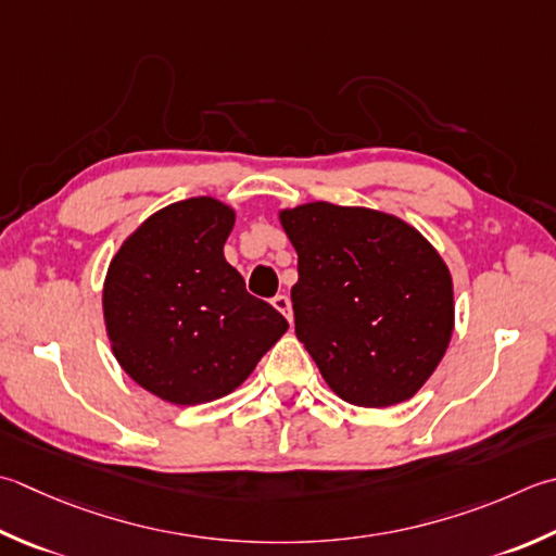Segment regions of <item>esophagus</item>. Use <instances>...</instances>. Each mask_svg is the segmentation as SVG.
Returning a JSON list of instances; mask_svg holds the SVG:
<instances>
[{
  "mask_svg": "<svg viewBox=\"0 0 556 556\" xmlns=\"http://www.w3.org/2000/svg\"><path fill=\"white\" fill-rule=\"evenodd\" d=\"M271 306H275L285 318L291 323L293 320V313H291V301L289 296H285V293H277L275 299H271Z\"/></svg>",
  "mask_w": 556,
  "mask_h": 556,
  "instance_id": "obj_1",
  "label": "esophagus"
}]
</instances>
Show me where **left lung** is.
<instances>
[{"instance_id":"8db88e82","label":"left lung","mask_w":556,"mask_h":556,"mask_svg":"<svg viewBox=\"0 0 556 556\" xmlns=\"http://www.w3.org/2000/svg\"><path fill=\"white\" fill-rule=\"evenodd\" d=\"M299 255L296 337L334 395L390 407L427 383L453 334V279L393 214L308 202L279 212Z\"/></svg>"}]
</instances>
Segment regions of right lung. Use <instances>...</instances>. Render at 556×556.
<instances>
[{"label":"right lung","mask_w":556,"mask_h":556,"mask_svg":"<svg viewBox=\"0 0 556 556\" xmlns=\"http://www.w3.org/2000/svg\"><path fill=\"white\" fill-rule=\"evenodd\" d=\"M236 212L190 198L151 214L119 245L103 285V318L117 364L170 405L219 400L253 374L289 330L250 296L224 243Z\"/></svg>","instance_id":"obj_1"}]
</instances>
